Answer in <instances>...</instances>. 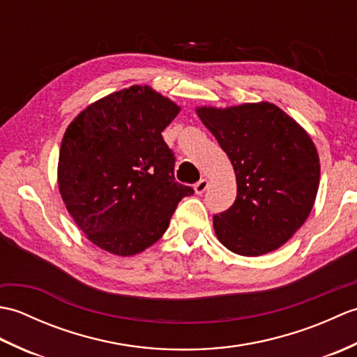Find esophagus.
<instances>
[{
    "label": "esophagus",
    "instance_id": "34e87169",
    "mask_svg": "<svg viewBox=\"0 0 357 357\" xmlns=\"http://www.w3.org/2000/svg\"><path fill=\"white\" fill-rule=\"evenodd\" d=\"M207 187H208V179H206V178H202V179H199L198 183L195 184V193L196 195H202L204 192L207 190Z\"/></svg>",
    "mask_w": 357,
    "mask_h": 357
}]
</instances>
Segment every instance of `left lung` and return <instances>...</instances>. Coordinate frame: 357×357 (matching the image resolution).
<instances>
[{"mask_svg": "<svg viewBox=\"0 0 357 357\" xmlns=\"http://www.w3.org/2000/svg\"><path fill=\"white\" fill-rule=\"evenodd\" d=\"M196 113L236 174V199L213 216L216 238L241 256L275 252L301 229L314 206L321 162L313 139L268 101L198 105Z\"/></svg>", "mask_w": 357, "mask_h": 357, "instance_id": "obj_1", "label": "left lung"}]
</instances>
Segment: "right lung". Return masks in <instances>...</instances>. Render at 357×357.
I'll return each instance as SVG.
<instances>
[{
	"label": "right lung",
	"mask_w": 357,
	"mask_h": 357,
	"mask_svg": "<svg viewBox=\"0 0 357 357\" xmlns=\"http://www.w3.org/2000/svg\"><path fill=\"white\" fill-rule=\"evenodd\" d=\"M181 112L150 86H130L79 112L66 128L58 188L86 238L127 257L162 238L178 202L193 188L173 176L161 132Z\"/></svg>",
	"instance_id": "obj_1"
}]
</instances>
